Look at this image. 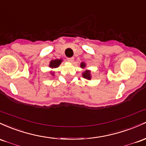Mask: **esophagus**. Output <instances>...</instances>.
<instances>
[{"instance_id": "34e87169", "label": "esophagus", "mask_w": 146, "mask_h": 146, "mask_svg": "<svg viewBox=\"0 0 146 146\" xmlns=\"http://www.w3.org/2000/svg\"><path fill=\"white\" fill-rule=\"evenodd\" d=\"M74 59V57H72V58H68V60L70 62V63H73Z\"/></svg>"}]
</instances>
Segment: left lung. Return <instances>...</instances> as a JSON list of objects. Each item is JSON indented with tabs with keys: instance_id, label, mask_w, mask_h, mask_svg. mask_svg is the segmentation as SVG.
<instances>
[{
	"instance_id": "1",
	"label": "left lung",
	"mask_w": 146,
	"mask_h": 146,
	"mask_svg": "<svg viewBox=\"0 0 146 146\" xmlns=\"http://www.w3.org/2000/svg\"><path fill=\"white\" fill-rule=\"evenodd\" d=\"M80 67H81L82 69H85L86 68V64L84 63V62H81V63L80 64ZM82 76H83L84 78H86V79L91 80V78H92L91 71L89 70H86L84 72H82Z\"/></svg>"
}]
</instances>
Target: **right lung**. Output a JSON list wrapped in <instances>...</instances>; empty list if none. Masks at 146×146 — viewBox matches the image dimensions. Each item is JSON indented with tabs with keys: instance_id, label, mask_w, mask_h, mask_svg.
<instances>
[{
	"instance_id": "add662e5",
	"label": "right lung",
	"mask_w": 146,
	"mask_h": 146,
	"mask_svg": "<svg viewBox=\"0 0 146 146\" xmlns=\"http://www.w3.org/2000/svg\"><path fill=\"white\" fill-rule=\"evenodd\" d=\"M62 61H63V59L52 60L50 62V64H49V67H50V68H52V69L58 68V67L60 65V63H62ZM50 74L52 75V76H54V71H50Z\"/></svg>"
}]
</instances>
